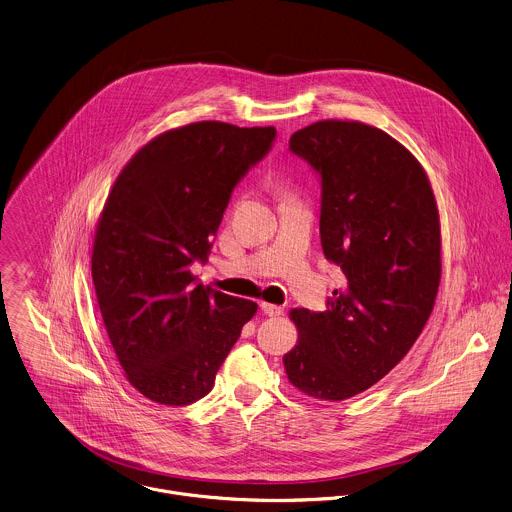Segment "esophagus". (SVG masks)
Here are the masks:
<instances>
[{"mask_svg":"<svg viewBox=\"0 0 512 512\" xmlns=\"http://www.w3.org/2000/svg\"><path fill=\"white\" fill-rule=\"evenodd\" d=\"M261 310H263L267 316H281V314H283V307L269 305V303H261Z\"/></svg>","mask_w":512,"mask_h":512,"instance_id":"obj_1","label":"esophagus"}]
</instances>
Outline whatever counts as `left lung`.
Listing matches in <instances>:
<instances>
[{
  "label": "left lung",
  "instance_id": "obj_1",
  "mask_svg": "<svg viewBox=\"0 0 512 512\" xmlns=\"http://www.w3.org/2000/svg\"><path fill=\"white\" fill-rule=\"evenodd\" d=\"M289 150L320 180V243L346 287L326 310H291L295 388L340 402L380 382L421 334L441 279L439 213L419 162L380 128L320 120Z\"/></svg>",
  "mask_w": 512,
  "mask_h": 512
}]
</instances>
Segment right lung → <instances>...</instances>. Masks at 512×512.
I'll list each match as a JSON object with an SVG mask.
<instances>
[{"instance_id": "right-lung-1", "label": "right lung", "mask_w": 512, "mask_h": 512, "mask_svg": "<svg viewBox=\"0 0 512 512\" xmlns=\"http://www.w3.org/2000/svg\"><path fill=\"white\" fill-rule=\"evenodd\" d=\"M277 138L273 126L194 122L148 142L120 172L93 247L104 326L128 382L148 400L190 406L257 312L196 283L233 188Z\"/></svg>"}]
</instances>
